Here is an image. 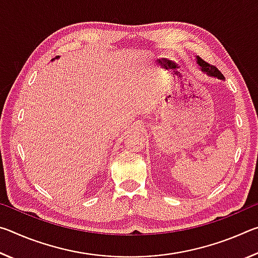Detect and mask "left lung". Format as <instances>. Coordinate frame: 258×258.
Listing matches in <instances>:
<instances>
[{"label":"left lung","mask_w":258,"mask_h":258,"mask_svg":"<svg viewBox=\"0 0 258 258\" xmlns=\"http://www.w3.org/2000/svg\"><path fill=\"white\" fill-rule=\"evenodd\" d=\"M196 59H197L198 68L205 74V75H207L208 77H212V78H216V80H221V81L225 80L224 76L222 75V73L218 71L215 66H211V64L207 63L206 61H204L202 58H199V56H197Z\"/></svg>","instance_id":"obj_1"}]
</instances>
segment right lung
Returning <instances> with one entry per match:
<instances>
[{
    "instance_id": "obj_1",
    "label": "right lung",
    "mask_w": 258,
    "mask_h": 258,
    "mask_svg": "<svg viewBox=\"0 0 258 258\" xmlns=\"http://www.w3.org/2000/svg\"><path fill=\"white\" fill-rule=\"evenodd\" d=\"M58 58H59V56H55V58H54V59H58ZM54 59H52V60H51V61H53V60H54Z\"/></svg>"
}]
</instances>
